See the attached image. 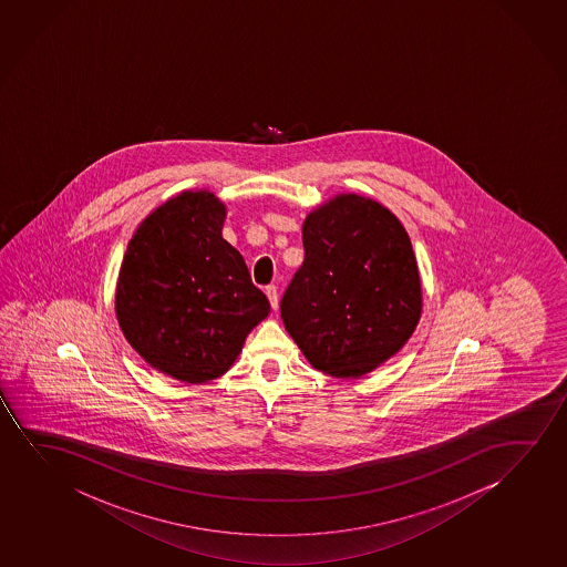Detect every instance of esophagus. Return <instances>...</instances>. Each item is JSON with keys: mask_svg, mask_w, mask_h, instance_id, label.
I'll return each instance as SVG.
<instances>
[{"mask_svg": "<svg viewBox=\"0 0 567 567\" xmlns=\"http://www.w3.org/2000/svg\"><path fill=\"white\" fill-rule=\"evenodd\" d=\"M265 295L269 298L272 310H277V306H279V290H277V287L269 285V287L265 288Z\"/></svg>", "mask_w": 567, "mask_h": 567, "instance_id": "34e87169", "label": "esophagus"}]
</instances>
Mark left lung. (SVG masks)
I'll use <instances>...</instances> for the list:
<instances>
[{"instance_id": "1", "label": "left lung", "mask_w": 567, "mask_h": 567, "mask_svg": "<svg viewBox=\"0 0 567 567\" xmlns=\"http://www.w3.org/2000/svg\"><path fill=\"white\" fill-rule=\"evenodd\" d=\"M302 241L280 300L288 333L319 372H372L403 349L422 311L409 234L380 203L349 194L308 215Z\"/></svg>"}]
</instances>
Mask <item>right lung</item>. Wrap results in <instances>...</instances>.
<instances>
[{
    "mask_svg": "<svg viewBox=\"0 0 567 567\" xmlns=\"http://www.w3.org/2000/svg\"><path fill=\"white\" fill-rule=\"evenodd\" d=\"M226 209L209 192H184L141 223L116 290L125 339L148 364L186 383L233 365L271 310L238 249L223 238Z\"/></svg>",
    "mask_w": 567,
    "mask_h": 567,
    "instance_id": "right-lung-1",
    "label": "right lung"
}]
</instances>
